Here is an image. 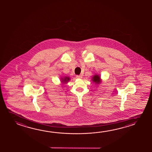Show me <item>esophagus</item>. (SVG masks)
<instances>
[{
    "mask_svg": "<svg viewBox=\"0 0 152 152\" xmlns=\"http://www.w3.org/2000/svg\"><path fill=\"white\" fill-rule=\"evenodd\" d=\"M76 78H82V76L81 75H77V76H76Z\"/></svg>",
    "mask_w": 152,
    "mask_h": 152,
    "instance_id": "1",
    "label": "esophagus"
}]
</instances>
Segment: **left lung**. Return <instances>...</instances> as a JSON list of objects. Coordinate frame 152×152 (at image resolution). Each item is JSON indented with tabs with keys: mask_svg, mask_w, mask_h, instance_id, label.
<instances>
[{
	"mask_svg": "<svg viewBox=\"0 0 152 152\" xmlns=\"http://www.w3.org/2000/svg\"><path fill=\"white\" fill-rule=\"evenodd\" d=\"M92 81H93V82L95 83V84H99L102 82V80L100 75L95 74L92 77Z\"/></svg>",
	"mask_w": 152,
	"mask_h": 152,
	"instance_id": "1",
	"label": "left lung"
}]
</instances>
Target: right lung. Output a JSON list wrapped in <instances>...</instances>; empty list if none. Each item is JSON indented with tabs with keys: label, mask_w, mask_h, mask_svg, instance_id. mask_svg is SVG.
<instances>
[{
	"label": "right lung",
	"mask_w": 152,
	"mask_h": 152,
	"mask_svg": "<svg viewBox=\"0 0 152 152\" xmlns=\"http://www.w3.org/2000/svg\"><path fill=\"white\" fill-rule=\"evenodd\" d=\"M70 80V78L69 76H65V77H61L60 78V82L61 83V84H67Z\"/></svg>",
	"instance_id": "right-lung-1"
}]
</instances>
